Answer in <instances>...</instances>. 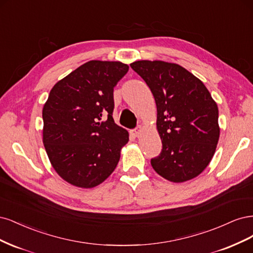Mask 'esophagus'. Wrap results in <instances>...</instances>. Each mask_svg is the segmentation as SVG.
I'll use <instances>...</instances> for the list:
<instances>
[{"mask_svg": "<svg viewBox=\"0 0 253 253\" xmlns=\"http://www.w3.org/2000/svg\"><path fill=\"white\" fill-rule=\"evenodd\" d=\"M130 133H131V135H132L133 137H137L138 135H140V133H141V128L137 127V128L131 130V132H130Z\"/></svg>", "mask_w": 253, "mask_h": 253, "instance_id": "34e87169", "label": "esophagus"}]
</instances>
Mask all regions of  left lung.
Wrapping results in <instances>:
<instances>
[{"instance_id":"obj_1","label":"left lung","mask_w":253,"mask_h":253,"mask_svg":"<svg viewBox=\"0 0 253 253\" xmlns=\"http://www.w3.org/2000/svg\"><path fill=\"white\" fill-rule=\"evenodd\" d=\"M148 85L157 104V129L163 148L151 166L166 180L183 183L202 173L219 137L218 109L202 81L184 67L164 61L130 64Z\"/></svg>"}]
</instances>
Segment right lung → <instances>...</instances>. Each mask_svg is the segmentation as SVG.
Listing matches in <instances>:
<instances>
[{
  "label": "right lung",
  "instance_id": "1",
  "mask_svg": "<svg viewBox=\"0 0 253 253\" xmlns=\"http://www.w3.org/2000/svg\"><path fill=\"white\" fill-rule=\"evenodd\" d=\"M128 69L121 62L89 61L50 90L43 107V143L67 183L93 188L116 169L129 134L112 118L113 88Z\"/></svg>",
  "mask_w": 253,
  "mask_h": 253
}]
</instances>
